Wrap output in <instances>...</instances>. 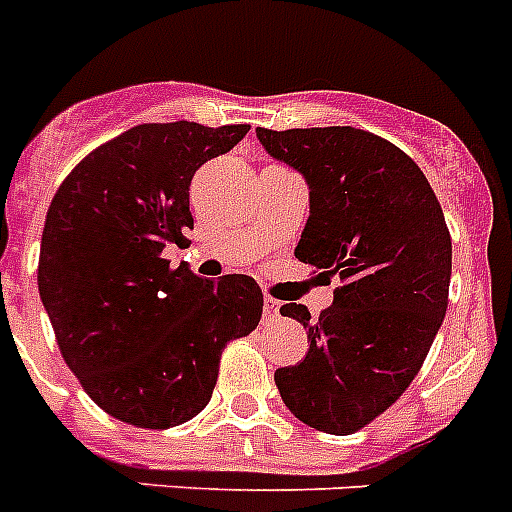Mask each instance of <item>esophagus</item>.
<instances>
[{"mask_svg":"<svg viewBox=\"0 0 512 512\" xmlns=\"http://www.w3.org/2000/svg\"><path fill=\"white\" fill-rule=\"evenodd\" d=\"M279 318V300H274L272 295H266L264 298V321L272 323Z\"/></svg>","mask_w":512,"mask_h":512,"instance_id":"obj_1","label":"esophagus"}]
</instances>
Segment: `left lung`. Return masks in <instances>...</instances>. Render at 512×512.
<instances>
[{
	"label": "left lung",
	"mask_w": 512,
	"mask_h": 512,
	"mask_svg": "<svg viewBox=\"0 0 512 512\" xmlns=\"http://www.w3.org/2000/svg\"><path fill=\"white\" fill-rule=\"evenodd\" d=\"M256 137L310 189L295 256L342 279L316 321L305 305L279 308L305 326L308 355L274 383L300 422L352 435L399 399L430 352L448 308L451 233L419 165L370 131L259 126Z\"/></svg>",
	"instance_id": "left-lung-1"
}]
</instances>
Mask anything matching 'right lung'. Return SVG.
I'll return each instance as SVG.
<instances>
[{
  "label": "right lung",
  "instance_id": "add662e5",
  "mask_svg": "<svg viewBox=\"0 0 512 512\" xmlns=\"http://www.w3.org/2000/svg\"><path fill=\"white\" fill-rule=\"evenodd\" d=\"M248 124H139L82 160L51 199L38 292L61 357L95 404L126 425L165 430L202 412L222 349L261 321L246 274L217 282L170 269L186 243L191 178Z\"/></svg>",
  "mask_w": 512,
  "mask_h": 512
}]
</instances>
